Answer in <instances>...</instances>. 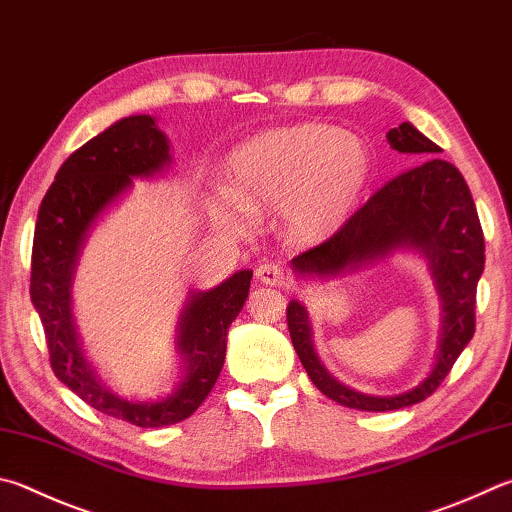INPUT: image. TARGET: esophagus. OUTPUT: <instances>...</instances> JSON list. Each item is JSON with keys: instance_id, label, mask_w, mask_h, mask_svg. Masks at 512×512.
Returning <instances> with one entry per match:
<instances>
[{"instance_id": "obj_1", "label": "esophagus", "mask_w": 512, "mask_h": 512, "mask_svg": "<svg viewBox=\"0 0 512 512\" xmlns=\"http://www.w3.org/2000/svg\"><path fill=\"white\" fill-rule=\"evenodd\" d=\"M257 280L266 286H284L286 273H284V268L277 264H262L257 268Z\"/></svg>"}]
</instances>
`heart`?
<instances>
[{
	"label": "heart",
	"instance_id": "heart-1",
	"mask_svg": "<svg viewBox=\"0 0 512 512\" xmlns=\"http://www.w3.org/2000/svg\"><path fill=\"white\" fill-rule=\"evenodd\" d=\"M232 192L224 206L239 221L253 210H280L295 246L327 244L356 215L371 179V152L360 136L327 123L268 129L235 147Z\"/></svg>",
	"mask_w": 512,
	"mask_h": 512
}]
</instances>
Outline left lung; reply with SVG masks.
<instances>
[{
  "instance_id": "obj_1",
  "label": "left lung",
  "mask_w": 512,
  "mask_h": 512,
  "mask_svg": "<svg viewBox=\"0 0 512 512\" xmlns=\"http://www.w3.org/2000/svg\"><path fill=\"white\" fill-rule=\"evenodd\" d=\"M387 143L422 163L380 188L336 237L297 255L291 266L300 282H329L385 264L394 255L423 259L441 304L439 345L430 374L401 394H362L340 383L320 360L306 306L300 300L286 306L293 347L313 385L331 401L362 412L416 405L441 385L475 333L477 284L486 262L483 232L468 183L452 163L430 159L441 147L412 123L389 129Z\"/></svg>"
}]
</instances>
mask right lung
Returning <instances> with one entry per match:
<instances>
[{
    "mask_svg": "<svg viewBox=\"0 0 512 512\" xmlns=\"http://www.w3.org/2000/svg\"><path fill=\"white\" fill-rule=\"evenodd\" d=\"M170 138L154 116L116 120L73 152L37 212L31 302L40 315L53 374L98 412L138 427L188 418L215 387L226 360L228 329L244 309L253 271H235L212 288H192L174 329L181 376L159 398H127L102 383L82 349L73 318V280L91 232L118 208L134 179L154 181L172 167Z\"/></svg>",
    "mask_w": 512,
    "mask_h": 512,
    "instance_id": "right-lung-1",
    "label": "right lung"
}]
</instances>
